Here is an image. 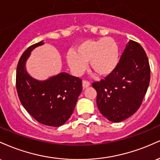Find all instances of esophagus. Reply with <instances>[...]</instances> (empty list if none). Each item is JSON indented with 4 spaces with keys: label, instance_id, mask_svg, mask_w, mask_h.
<instances>
[{
    "label": "esophagus",
    "instance_id": "1",
    "mask_svg": "<svg viewBox=\"0 0 160 160\" xmlns=\"http://www.w3.org/2000/svg\"><path fill=\"white\" fill-rule=\"evenodd\" d=\"M89 86H90V82L88 81V80H82V87L86 88Z\"/></svg>",
    "mask_w": 160,
    "mask_h": 160
}]
</instances>
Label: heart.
Listing matches in <instances>:
<instances>
[{
	"mask_svg": "<svg viewBox=\"0 0 160 160\" xmlns=\"http://www.w3.org/2000/svg\"><path fill=\"white\" fill-rule=\"evenodd\" d=\"M68 63L75 74H80L86 68V62L99 76H107L114 71L119 62V48L111 38L86 40L81 42L75 52L67 55Z\"/></svg>",
	"mask_w": 160,
	"mask_h": 160,
	"instance_id": "heart-1",
	"label": "heart"
}]
</instances>
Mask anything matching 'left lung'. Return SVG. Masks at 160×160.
Returning <instances> with one entry per match:
<instances>
[{
    "mask_svg": "<svg viewBox=\"0 0 160 160\" xmlns=\"http://www.w3.org/2000/svg\"><path fill=\"white\" fill-rule=\"evenodd\" d=\"M150 68L143 47L130 40L114 71L92 82L99 111L108 120H126L140 108L149 86Z\"/></svg>",
    "mask_w": 160,
    "mask_h": 160,
    "instance_id": "obj_1",
    "label": "left lung"
}]
</instances>
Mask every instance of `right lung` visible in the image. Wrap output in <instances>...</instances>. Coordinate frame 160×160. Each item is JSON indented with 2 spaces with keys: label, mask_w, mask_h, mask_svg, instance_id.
I'll return each instance as SVG.
<instances>
[{
  "label": "right lung",
  "mask_w": 160,
  "mask_h": 160,
  "mask_svg": "<svg viewBox=\"0 0 160 160\" xmlns=\"http://www.w3.org/2000/svg\"><path fill=\"white\" fill-rule=\"evenodd\" d=\"M40 41L28 48L20 57L16 68V86L20 102L35 120L46 126H60L71 117L82 92V80L60 73L44 81L32 78L25 69V62Z\"/></svg>",
  "instance_id": "obj_1"
}]
</instances>
